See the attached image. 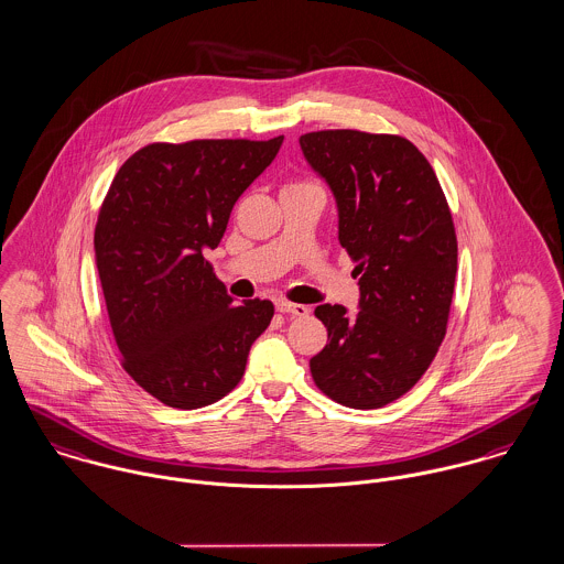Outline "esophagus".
<instances>
[{"mask_svg":"<svg viewBox=\"0 0 564 564\" xmlns=\"http://www.w3.org/2000/svg\"><path fill=\"white\" fill-rule=\"evenodd\" d=\"M276 306V311L279 313H288V315H299V317H304V315H308V306H304V304H294L288 303V301H276L274 303Z\"/></svg>","mask_w":564,"mask_h":564,"instance_id":"obj_1","label":"esophagus"}]
</instances>
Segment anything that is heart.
<instances>
[{
	"instance_id": "heart-1",
	"label": "heart",
	"mask_w": 564,
	"mask_h": 564,
	"mask_svg": "<svg viewBox=\"0 0 564 564\" xmlns=\"http://www.w3.org/2000/svg\"><path fill=\"white\" fill-rule=\"evenodd\" d=\"M299 186H313V184H308V182H292L285 188H299Z\"/></svg>"
}]
</instances>
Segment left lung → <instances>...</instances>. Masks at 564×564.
<instances>
[{"label": "left lung", "instance_id": "8db88e82", "mask_svg": "<svg viewBox=\"0 0 564 564\" xmlns=\"http://www.w3.org/2000/svg\"><path fill=\"white\" fill-rule=\"evenodd\" d=\"M308 167L337 204L339 245L356 261L358 308L319 304L328 344L311 358L317 389L371 410L412 389L446 335L457 238L432 165L397 134L319 130L301 137Z\"/></svg>", "mask_w": 564, "mask_h": 564}]
</instances>
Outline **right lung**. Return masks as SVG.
I'll list each match as a JSON object with an SVG mask.
<instances>
[{
	"label": "right lung",
	"mask_w": 564,
	"mask_h": 564,
	"mask_svg": "<svg viewBox=\"0 0 564 564\" xmlns=\"http://www.w3.org/2000/svg\"><path fill=\"white\" fill-rule=\"evenodd\" d=\"M283 137L150 143L113 177L94 249L122 365L165 405L204 408L245 376L270 301L234 304L213 263L238 197Z\"/></svg>",
	"instance_id": "obj_1"
}]
</instances>
